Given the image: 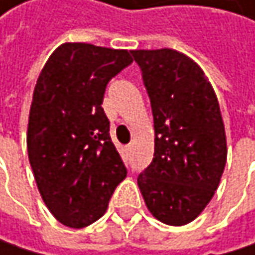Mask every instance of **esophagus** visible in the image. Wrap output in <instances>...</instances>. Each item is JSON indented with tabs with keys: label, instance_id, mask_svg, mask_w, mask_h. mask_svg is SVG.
<instances>
[{
	"label": "esophagus",
	"instance_id": "34e87169",
	"mask_svg": "<svg viewBox=\"0 0 255 255\" xmlns=\"http://www.w3.org/2000/svg\"><path fill=\"white\" fill-rule=\"evenodd\" d=\"M127 150H128V153H131V150H133V145L130 143L128 146H127Z\"/></svg>",
	"mask_w": 255,
	"mask_h": 255
}]
</instances>
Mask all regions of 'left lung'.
<instances>
[{"label": "left lung", "instance_id": "8db88e82", "mask_svg": "<svg viewBox=\"0 0 255 255\" xmlns=\"http://www.w3.org/2000/svg\"><path fill=\"white\" fill-rule=\"evenodd\" d=\"M154 119V157L139 174L146 208L182 227L213 199L227 163L220 107L202 68L171 48L131 50Z\"/></svg>", "mask_w": 255, "mask_h": 255}]
</instances>
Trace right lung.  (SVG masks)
<instances>
[{"mask_svg":"<svg viewBox=\"0 0 255 255\" xmlns=\"http://www.w3.org/2000/svg\"><path fill=\"white\" fill-rule=\"evenodd\" d=\"M131 62L127 50L65 42L36 81L27 153L45 207L65 227L102 217L127 177L102 101L107 84Z\"/></svg>","mask_w":255,"mask_h":255,"instance_id":"1","label":"right lung"}]
</instances>
